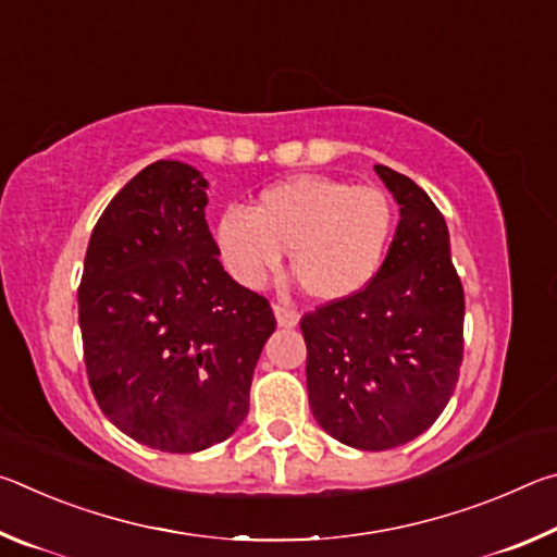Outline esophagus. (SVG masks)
<instances>
[{"label":"esophagus","mask_w":557,"mask_h":557,"mask_svg":"<svg viewBox=\"0 0 557 557\" xmlns=\"http://www.w3.org/2000/svg\"><path fill=\"white\" fill-rule=\"evenodd\" d=\"M272 309H275V319H277L280 326L292 329V326L299 324V312H297L295 307H289V305H275Z\"/></svg>","instance_id":"esophagus-1"}]
</instances>
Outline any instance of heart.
<instances>
[{
    "label": "heart",
    "instance_id": "heart-1",
    "mask_svg": "<svg viewBox=\"0 0 557 557\" xmlns=\"http://www.w3.org/2000/svg\"><path fill=\"white\" fill-rule=\"evenodd\" d=\"M395 231V206L381 186L301 174L268 186L256 211L228 209L219 225L225 268L258 289L292 250V272L309 297L332 301L369 285Z\"/></svg>",
    "mask_w": 557,
    "mask_h": 557
}]
</instances>
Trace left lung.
Returning <instances> with one entry per match:
<instances>
[{
	"mask_svg": "<svg viewBox=\"0 0 557 557\" xmlns=\"http://www.w3.org/2000/svg\"><path fill=\"white\" fill-rule=\"evenodd\" d=\"M400 206L388 256L369 285L301 317L309 408L356 449H393L422 435L457 388L465 358V289L447 223L430 196L375 164Z\"/></svg>",
	"mask_w": 557,
	"mask_h": 557,
	"instance_id": "8db88e82",
	"label": "left lung"
}]
</instances>
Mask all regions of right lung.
I'll use <instances>...</instances> for the list:
<instances>
[{
  "label": "right lung",
  "instance_id": "1",
  "mask_svg": "<svg viewBox=\"0 0 557 557\" xmlns=\"http://www.w3.org/2000/svg\"><path fill=\"white\" fill-rule=\"evenodd\" d=\"M206 188L188 164L145 166L92 228L78 287L100 410L139 445L174 455L233 435L277 324L270 301L223 270Z\"/></svg>",
  "mask_w": 557,
  "mask_h": 557
}]
</instances>
